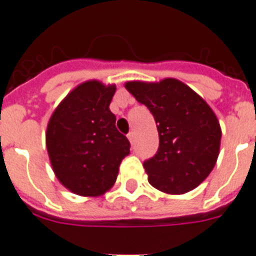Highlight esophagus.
I'll use <instances>...</instances> for the list:
<instances>
[{
    "instance_id": "esophagus-1",
    "label": "esophagus",
    "mask_w": 256,
    "mask_h": 256,
    "mask_svg": "<svg viewBox=\"0 0 256 256\" xmlns=\"http://www.w3.org/2000/svg\"><path fill=\"white\" fill-rule=\"evenodd\" d=\"M126 136H128V140H130V142H133V141H134V133L133 132H130L128 134H126Z\"/></svg>"
}]
</instances>
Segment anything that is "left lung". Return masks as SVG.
Instances as JSON below:
<instances>
[{"label":"left lung","mask_w":256,"mask_h":256,"mask_svg":"<svg viewBox=\"0 0 256 256\" xmlns=\"http://www.w3.org/2000/svg\"><path fill=\"white\" fill-rule=\"evenodd\" d=\"M126 88L148 107L157 124L160 146L144 161L154 188L184 194L209 175L218 157L221 130L210 107L183 82H128Z\"/></svg>","instance_id":"obj_1"}]
</instances>
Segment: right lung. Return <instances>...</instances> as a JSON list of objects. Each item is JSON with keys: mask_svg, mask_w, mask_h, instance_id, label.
Returning <instances> with one entry per match:
<instances>
[{"mask_svg": "<svg viewBox=\"0 0 256 256\" xmlns=\"http://www.w3.org/2000/svg\"><path fill=\"white\" fill-rule=\"evenodd\" d=\"M116 88L88 81L77 86L48 123L47 150L57 179L82 196H99L115 183L130 144L110 111Z\"/></svg>", "mask_w": 256, "mask_h": 256, "instance_id": "1", "label": "right lung"}]
</instances>
